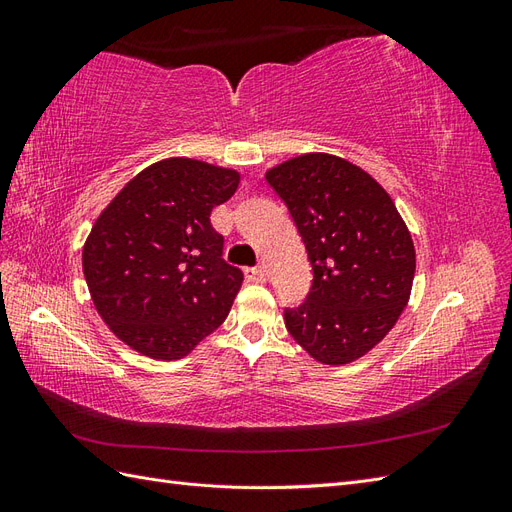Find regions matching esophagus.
<instances>
[{"label": "esophagus", "mask_w": 512, "mask_h": 512, "mask_svg": "<svg viewBox=\"0 0 512 512\" xmlns=\"http://www.w3.org/2000/svg\"><path fill=\"white\" fill-rule=\"evenodd\" d=\"M245 277L250 282H256V284H262L267 280V271L262 267H252V269H245Z\"/></svg>", "instance_id": "esophagus-1"}]
</instances>
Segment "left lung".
Segmentation results:
<instances>
[{
	"label": "left lung",
	"mask_w": 512,
	"mask_h": 512,
	"mask_svg": "<svg viewBox=\"0 0 512 512\" xmlns=\"http://www.w3.org/2000/svg\"><path fill=\"white\" fill-rule=\"evenodd\" d=\"M312 262L314 282L286 329L312 359L348 365L378 346L408 305L412 235L382 185L331 153H303L267 170Z\"/></svg>",
	"instance_id": "obj_1"
}]
</instances>
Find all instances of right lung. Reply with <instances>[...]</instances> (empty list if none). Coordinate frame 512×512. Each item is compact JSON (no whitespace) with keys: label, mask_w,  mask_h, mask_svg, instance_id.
I'll use <instances>...</instances> for the list:
<instances>
[{"label":"right lung","mask_w":512,"mask_h":512,"mask_svg":"<svg viewBox=\"0 0 512 512\" xmlns=\"http://www.w3.org/2000/svg\"><path fill=\"white\" fill-rule=\"evenodd\" d=\"M232 168L166 158L141 170L98 215L83 273L98 314L151 359L188 356L226 320L243 273L222 258L211 211L237 192Z\"/></svg>","instance_id":"add662e5"}]
</instances>
